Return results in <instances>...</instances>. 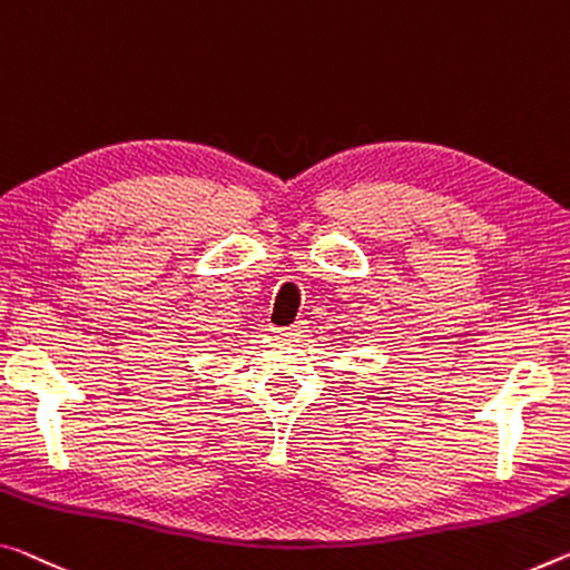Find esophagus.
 <instances>
[{"instance_id":"obj_1","label":"esophagus","mask_w":570,"mask_h":570,"mask_svg":"<svg viewBox=\"0 0 570 570\" xmlns=\"http://www.w3.org/2000/svg\"><path fill=\"white\" fill-rule=\"evenodd\" d=\"M306 334V327L304 324H294V327H286L282 330V337H288V340H302Z\"/></svg>"}]
</instances>
